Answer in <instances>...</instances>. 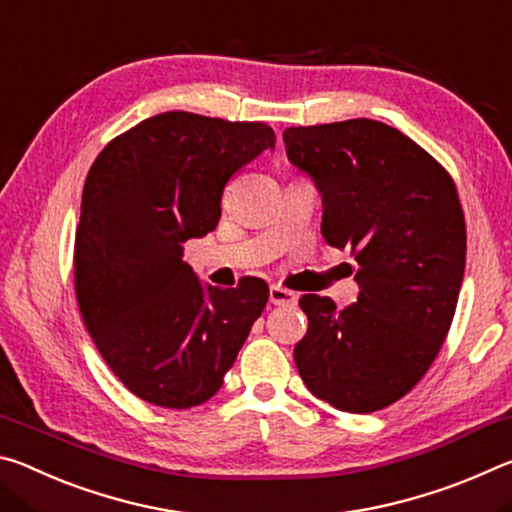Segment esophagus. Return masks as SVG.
I'll use <instances>...</instances> for the list:
<instances>
[{
  "label": "esophagus",
  "instance_id": "34e87169",
  "mask_svg": "<svg viewBox=\"0 0 512 512\" xmlns=\"http://www.w3.org/2000/svg\"><path fill=\"white\" fill-rule=\"evenodd\" d=\"M268 300H271V305H296L298 296L282 287H271L268 289Z\"/></svg>",
  "mask_w": 512,
  "mask_h": 512
}]
</instances>
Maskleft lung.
<instances>
[{
	"label": "left lung",
	"mask_w": 512,
	"mask_h": 512,
	"mask_svg": "<svg viewBox=\"0 0 512 512\" xmlns=\"http://www.w3.org/2000/svg\"><path fill=\"white\" fill-rule=\"evenodd\" d=\"M287 158L323 198L320 232L359 264V298L309 293L293 359L318 400L372 413L404 397L436 359L465 273V216L449 173L375 119L284 131Z\"/></svg>",
	"instance_id": "1"
}]
</instances>
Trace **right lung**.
<instances>
[{
    "label": "right lung",
    "instance_id": "right-lung-1",
    "mask_svg": "<svg viewBox=\"0 0 512 512\" xmlns=\"http://www.w3.org/2000/svg\"><path fill=\"white\" fill-rule=\"evenodd\" d=\"M273 146L262 121L173 110L115 137L90 167L76 300L101 357L144 402L189 409L210 400L262 316L264 280L203 284L183 244L216 228L225 183Z\"/></svg>",
    "mask_w": 512,
    "mask_h": 512
}]
</instances>
